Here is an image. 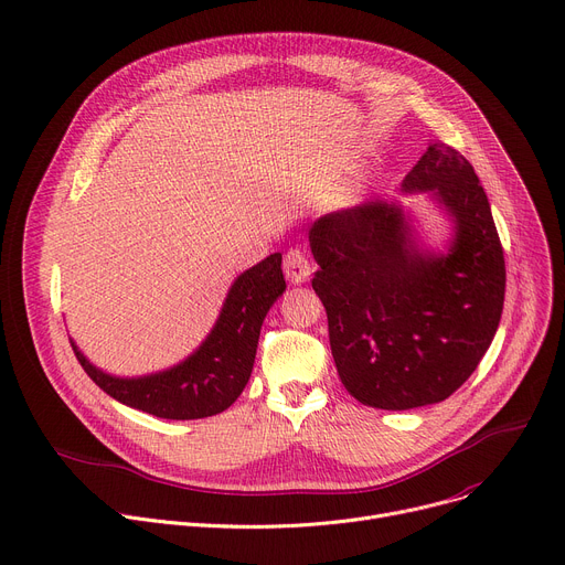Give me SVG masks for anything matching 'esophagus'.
Masks as SVG:
<instances>
[{"instance_id": "34e87169", "label": "esophagus", "mask_w": 565, "mask_h": 565, "mask_svg": "<svg viewBox=\"0 0 565 565\" xmlns=\"http://www.w3.org/2000/svg\"><path fill=\"white\" fill-rule=\"evenodd\" d=\"M284 273L290 284H303L311 277V262L301 249H288L284 256Z\"/></svg>"}]
</instances>
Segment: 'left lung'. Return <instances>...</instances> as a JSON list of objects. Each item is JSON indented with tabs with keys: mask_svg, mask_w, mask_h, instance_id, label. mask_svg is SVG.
I'll list each match as a JSON object with an SVG mask.
<instances>
[{
	"mask_svg": "<svg viewBox=\"0 0 565 565\" xmlns=\"http://www.w3.org/2000/svg\"><path fill=\"white\" fill-rule=\"evenodd\" d=\"M401 186L441 204L452 223L446 252L424 249L401 204L381 198L327 214L309 232L340 381L381 409L439 403L465 385L504 301V254L469 160L435 141Z\"/></svg>",
	"mask_w": 565,
	"mask_h": 565,
	"instance_id": "8db88e82",
	"label": "left lung"
}]
</instances>
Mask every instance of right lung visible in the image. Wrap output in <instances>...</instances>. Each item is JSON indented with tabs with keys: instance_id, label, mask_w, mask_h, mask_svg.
I'll return each mask as SVG.
<instances>
[{
	"instance_id": "1",
	"label": "right lung",
	"mask_w": 565,
	"mask_h": 565,
	"mask_svg": "<svg viewBox=\"0 0 565 565\" xmlns=\"http://www.w3.org/2000/svg\"><path fill=\"white\" fill-rule=\"evenodd\" d=\"M281 254L241 273L204 342L171 370L121 379L94 367L72 340V349L87 376L119 403L160 419H204L223 413L249 381L262 324L270 306L284 295Z\"/></svg>"
}]
</instances>
